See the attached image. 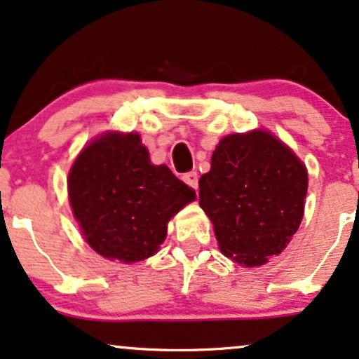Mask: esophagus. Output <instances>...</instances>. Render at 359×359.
I'll list each match as a JSON object with an SVG mask.
<instances>
[{"instance_id": "esophagus-1", "label": "esophagus", "mask_w": 359, "mask_h": 359, "mask_svg": "<svg viewBox=\"0 0 359 359\" xmlns=\"http://www.w3.org/2000/svg\"><path fill=\"white\" fill-rule=\"evenodd\" d=\"M183 181L188 184V187H191L198 191V172L196 171H189V172H187V175H183Z\"/></svg>"}]
</instances>
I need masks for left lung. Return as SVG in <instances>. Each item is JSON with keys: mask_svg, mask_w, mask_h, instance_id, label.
<instances>
[{"mask_svg": "<svg viewBox=\"0 0 359 359\" xmlns=\"http://www.w3.org/2000/svg\"><path fill=\"white\" fill-rule=\"evenodd\" d=\"M306 168L266 131L229 135L200 180V206L215 224L219 250L245 266L280 255L298 231Z\"/></svg>", "mask_w": 359, "mask_h": 359, "instance_id": "8db88e82", "label": "left lung"}]
</instances>
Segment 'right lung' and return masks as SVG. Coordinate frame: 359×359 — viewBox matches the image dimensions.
<instances>
[{
  "label": "right lung",
  "mask_w": 359,
  "mask_h": 359,
  "mask_svg": "<svg viewBox=\"0 0 359 359\" xmlns=\"http://www.w3.org/2000/svg\"><path fill=\"white\" fill-rule=\"evenodd\" d=\"M68 193L88 245L123 263L156 253L171 216L196 198L170 168L151 165L136 133H108L86 146L69 171Z\"/></svg>",
  "instance_id": "add662e5"
}]
</instances>
